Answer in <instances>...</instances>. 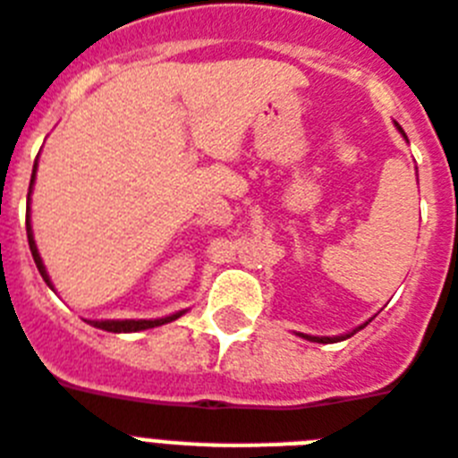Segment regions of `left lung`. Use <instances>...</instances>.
I'll list each match as a JSON object with an SVG mask.
<instances>
[{"label": "left lung", "instance_id": "obj_1", "mask_svg": "<svg viewBox=\"0 0 458 458\" xmlns=\"http://www.w3.org/2000/svg\"><path fill=\"white\" fill-rule=\"evenodd\" d=\"M362 327H358V329H362ZM358 329H355V332H358ZM301 336H303V334H301ZM303 338H310V341H318V344H336V341H341V338H345V336H336V338H329V336H325V338H322V336H303Z\"/></svg>", "mask_w": 458, "mask_h": 458}]
</instances>
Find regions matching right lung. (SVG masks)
Masks as SVG:
<instances>
[{"label": "right lung", "instance_id": "right-lung-1", "mask_svg": "<svg viewBox=\"0 0 458 458\" xmlns=\"http://www.w3.org/2000/svg\"><path fill=\"white\" fill-rule=\"evenodd\" d=\"M35 171L37 165L32 166V178H30V188L35 183ZM28 199H30V192H28ZM25 230H28V242H30V251H32V259L37 263V270L39 275L44 277L48 287H51V282H48V275H47V267H44L42 259H39V251H37V244H35V237H32V228H30V214H28V221H25ZM181 318V313L176 315H169V318H162V319H91L89 325L98 327V329H106V332H140V329H152V327H159V325H166L171 319Z\"/></svg>", "mask_w": 458, "mask_h": 458}]
</instances>
